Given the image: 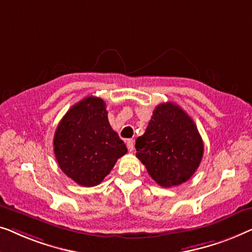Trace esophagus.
<instances>
[{
  "label": "esophagus",
  "instance_id": "obj_1",
  "mask_svg": "<svg viewBox=\"0 0 252 252\" xmlns=\"http://www.w3.org/2000/svg\"><path fill=\"white\" fill-rule=\"evenodd\" d=\"M126 147H127V150H129L130 152H132L133 148H134V140L133 139L127 140L126 141Z\"/></svg>",
  "mask_w": 252,
  "mask_h": 252
}]
</instances>
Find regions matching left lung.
Listing matches in <instances>:
<instances>
[{"label": "left lung", "mask_w": 252, "mask_h": 252, "mask_svg": "<svg viewBox=\"0 0 252 252\" xmlns=\"http://www.w3.org/2000/svg\"><path fill=\"white\" fill-rule=\"evenodd\" d=\"M195 123L178 105L160 104L136 140V157L162 187L178 186L194 175L203 157Z\"/></svg>", "instance_id": "1"}]
</instances>
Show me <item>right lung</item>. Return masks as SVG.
Masks as SVG:
<instances>
[{"label": "right lung", "instance_id": "obj_1", "mask_svg": "<svg viewBox=\"0 0 252 252\" xmlns=\"http://www.w3.org/2000/svg\"><path fill=\"white\" fill-rule=\"evenodd\" d=\"M54 151L63 172L86 187L100 184L127 152L109 125L104 100L94 95L72 106L62 119Z\"/></svg>", "mask_w": 252, "mask_h": 252}]
</instances>
